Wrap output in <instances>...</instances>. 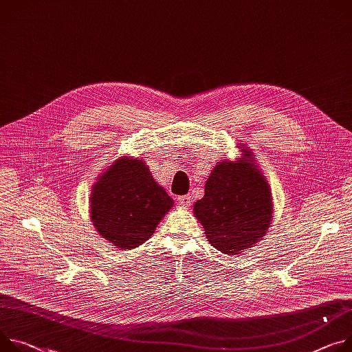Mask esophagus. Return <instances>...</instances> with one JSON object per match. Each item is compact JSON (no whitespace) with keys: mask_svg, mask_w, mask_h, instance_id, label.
<instances>
[{"mask_svg":"<svg viewBox=\"0 0 352 352\" xmlns=\"http://www.w3.org/2000/svg\"><path fill=\"white\" fill-rule=\"evenodd\" d=\"M178 202H179V205H182V206H189L190 202H192V198H190V195L178 197Z\"/></svg>","mask_w":352,"mask_h":352,"instance_id":"1","label":"esophagus"}]
</instances>
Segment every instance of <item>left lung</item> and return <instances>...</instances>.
Segmentation results:
<instances>
[{
	"label": "left lung",
	"mask_w": 352,
	"mask_h": 352,
	"mask_svg": "<svg viewBox=\"0 0 352 352\" xmlns=\"http://www.w3.org/2000/svg\"><path fill=\"white\" fill-rule=\"evenodd\" d=\"M237 146L241 155L221 158L205 184V195L194 214L208 241L228 255L252 248L267 234L274 214L270 184L251 148Z\"/></svg>",
	"instance_id": "obj_1"
}]
</instances>
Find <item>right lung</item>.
Returning <instances> with one entry per match:
<instances>
[{"instance_id": "right-lung-1", "label": "right lung", "mask_w": 352, "mask_h": 352, "mask_svg": "<svg viewBox=\"0 0 352 352\" xmlns=\"http://www.w3.org/2000/svg\"><path fill=\"white\" fill-rule=\"evenodd\" d=\"M174 206L143 160L122 155L91 188L89 217L100 236L116 248L132 250L148 240Z\"/></svg>"}]
</instances>
